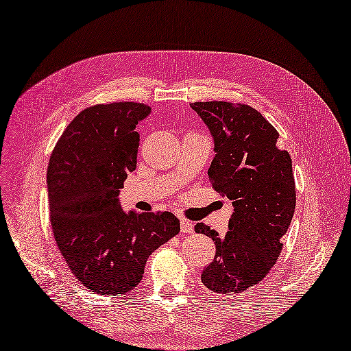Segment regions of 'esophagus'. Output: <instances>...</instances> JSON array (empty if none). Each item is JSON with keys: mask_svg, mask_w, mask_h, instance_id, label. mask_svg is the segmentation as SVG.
<instances>
[{"mask_svg": "<svg viewBox=\"0 0 351 351\" xmlns=\"http://www.w3.org/2000/svg\"><path fill=\"white\" fill-rule=\"evenodd\" d=\"M180 229L183 234H192L193 232V223L191 220H186V219H182L180 221Z\"/></svg>", "mask_w": 351, "mask_h": 351, "instance_id": "34e87169", "label": "esophagus"}]
</instances>
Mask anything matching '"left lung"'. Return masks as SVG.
<instances>
[{"instance_id": "obj_1", "label": "left lung", "mask_w": 351, "mask_h": 351, "mask_svg": "<svg viewBox=\"0 0 351 351\" xmlns=\"http://www.w3.org/2000/svg\"><path fill=\"white\" fill-rule=\"evenodd\" d=\"M215 138L208 168L213 189L232 201L229 230L196 223L210 237L216 256L201 280L216 293H241L261 283L283 249L281 238L292 221L296 189L292 158L277 146L278 132L258 110L225 101L192 102Z\"/></svg>"}]
</instances>
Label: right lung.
Masks as SVG:
<instances>
[{"label": "right lung", "instance_id": "1", "mask_svg": "<svg viewBox=\"0 0 351 351\" xmlns=\"http://www.w3.org/2000/svg\"><path fill=\"white\" fill-rule=\"evenodd\" d=\"M150 111L140 102L84 108L50 156L47 191L58 249L74 277L97 295L131 292L149 256L180 232L173 213H125L117 198L136 168L135 128Z\"/></svg>", "mask_w": 351, "mask_h": 351}]
</instances>
